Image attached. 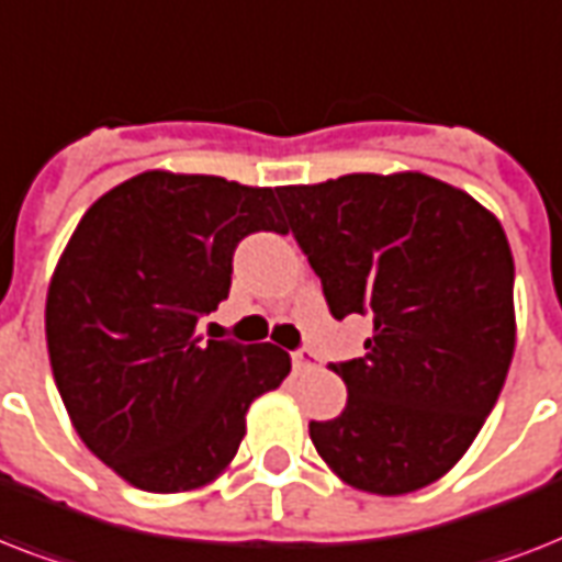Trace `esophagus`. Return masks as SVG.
<instances>
[{
  "label": "esophagus",
  "mask_w": 562,
  "mask_h": 562,
  "mask_svg": "<svg viewBox=\"0 0 562 562\" xmlns=\"http://www.w3.org/2000/svg\"><path fill=\"white\" fill-rule=\"evenodd\" d=\"M291 361H294V368H297V370H317V368H321V359H317V352L308 350V347H300V350L291 352Z\"/></svg>",
  "instance_id": "1"
}]
</instances>
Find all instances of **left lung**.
<instances>
[{"label": "left lung", "instance_id": "8db88e82", "mask_svg": "<svg viewBox=\"0 0 562 562\" xmlns=\"http://www.w3.org/2000/svg\"><path fill=\"white\" fill-rule=\"evenodd\" d=\"M277 198L335 321H373L364 356L333 364L347 408L308 423L317 454L364 493L426 487L470 449L514 359L505 229L467 192L417 171Z\"/></svg>", "mask_w": 562, "mask_h": 562}]
</instances>
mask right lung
<instances>
[{"label":"right lung","instance_id":"obj_1","mask_svg":"<svg viewBox=\"0 0 562 562\" xmlns=\"http://www.w3.org/2000/svg\"><path fill=\"white\" fill-rule=\"evenodd\" d=\"M285 233L273 189L145 171L92 203L46 297L52 373L75 431L148 493L212 481L238 452L256 396L289 352L198 335L229 294L250 233Z\"/></svg>","mask_w":562,"mask_h":562}]
</instances>
